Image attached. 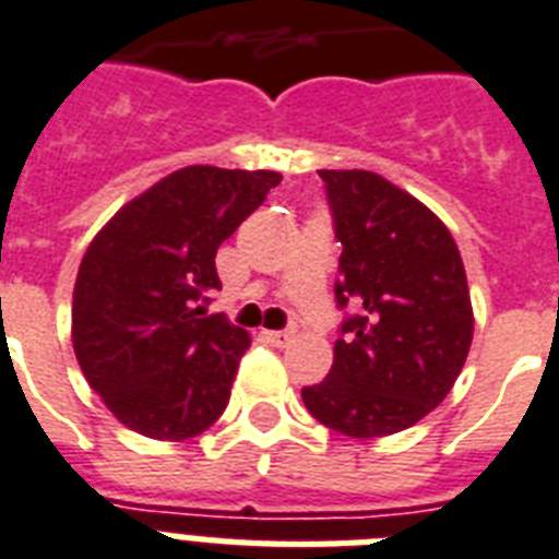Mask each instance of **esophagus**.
<instances>
[{
	"mask_svg": "<svg viewBox=\"0 0 559 559\" xmlns=\"http://www.w3.org/2000/svg\"><path fill=\"white\" fill-rule=\"evenodd\" d=\"M264 337L272 346H287L293 341V332L289 330H266Z\"/></svg>",
	"mask_w": 559,
	"mask_h": 559,
	"instance_id": "34e87169",
	"label": "esophagus"
}]
</instances>
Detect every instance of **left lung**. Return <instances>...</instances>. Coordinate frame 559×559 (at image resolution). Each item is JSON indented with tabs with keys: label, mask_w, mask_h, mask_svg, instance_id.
Wrapping results in <instances>:
<instances>
[{
	"label": "left lung",
	"mask_w": 559,
	"mask_h": 559,
	"mask_svg": "<svg viewBox=\"0 0 559 559\" xmlns=\"http://www.w3.org/2000/svg\"><path fill=\"white\" fill-rule=\"evenodd\" d=\"M341 252L337 307L352 304L330 374L304 386L309 415L346 438H386L424 420L466 364L475 312L452 233L369 170H318Z\"/></svg>",
	"instance_id": "8db88e82"
}]
</instances>
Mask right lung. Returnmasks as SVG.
<instances>
[{
	"label": "right lung",
	"instance_id": "right-lung-1",
	"mask_svg": "<svg viewBox=\"0 0 559 559\" xmlns=\"http://www.w3.org/2000/svg\"><path fill=\"white\" fill-rule=\"evenodd\" d=\"M281 185L275 170L192 164L128 201L84 252L70 335L112 417L153 440L201 435L227 409L250 335L207 316L215 252Z\"/></svg>",
	"mask_w": 559,
	"mask_h": 559
}]
</instances>
